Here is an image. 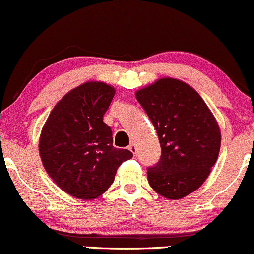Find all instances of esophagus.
Returning a JSON list of instances; mask_svg holds the SVG:
<instances>
[{
  "label": "esophagus",
  "instance_id": "34e87169",
  "mask_svg": "<svg viewBox=\"0 0 254 254\" xmlns=\"http://www.w3.org/2000/svg\"><path fill=\"white\" fill-rule=\"evenodd\" d=\"M128 149H129L130 151H132L133 154H137V145H135V143H130L129 145H128Z\"/></svg>",
  "mask_w": 254,
  "mask_h": 254
}]
</instances>
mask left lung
<instances>
[{"label":"left lung","instance_id":"8db88e82","mask_svg":"<svg viewBox=\"0 0 254 254\" xmlns=\"http://www.w3.org/2000/svg\"><path fill=\"white\" fill-rule=\"evenodd\" d=\"M155 127L160 160L148 167L150 187L181 199L203 185L220 150L218 122L199 94L181 80L163 78L135 93Z\"/></svg>","mask_w":254,"mask_h":254}]
</instances>
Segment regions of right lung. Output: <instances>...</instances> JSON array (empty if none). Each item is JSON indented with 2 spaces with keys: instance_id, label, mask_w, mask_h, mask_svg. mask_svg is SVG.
Returning <instances> with one entry per match:
<instances>
[{
  "instance_id": "obj_1",
  "label": "right lung",
  "mask_w": 254,
  "mask_h": 254,
  "mask_svg": "<svg viewBox=\"0 0 254 254\" xmlns=\"http://www.w3.org/2000/svg\"><path fill=\"white\" fill-rule=\"evenodd\" d=\"M114 95L105 83H84L56 104L41 130L39 151L46 172L79 199L100 197L119 166L133 156L112 145L111 128L103 121Z\"/></svg>"
}]
</instances>
